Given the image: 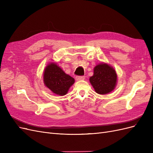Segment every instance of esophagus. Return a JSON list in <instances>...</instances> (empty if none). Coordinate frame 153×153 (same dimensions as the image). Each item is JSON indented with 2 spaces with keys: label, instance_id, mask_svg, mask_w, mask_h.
I'll use <instances>...</instances> for the list:
<instances>
[{
  "label": "esophagus",
  "instance_id": "1",
  "mask_svg": "<svg viewBox=\"0 0 153 153\" xmlns=\"http://www.w3.org/2000/svg\"><path fill=\"white\" fill-rule=\"evenodd\" d=\"M85 79V76H76V80L77 81H79V80H83Z\"/></svg>",
  "mask_w": 153,
  "mask_h": 153
}]
</instances>
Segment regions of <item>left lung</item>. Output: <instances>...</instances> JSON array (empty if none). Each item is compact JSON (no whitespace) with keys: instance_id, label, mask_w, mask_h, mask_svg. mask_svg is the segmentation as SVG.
<instances>
[{"instance_id":"1","label":"left lung","mask_w":153,"mask_h":153,"mask_svg":"<svg viewBox=\"0 0 153 153\" xmlns=\"http://www.w3.org/2000/svg\"><path fill=\"white\" fill-rule=\"evenodd\" d=\"M89 81L96 93L106 94L113 91L117 85V75L110 64L101 62L94 68L93 75Z\"/></svg>"}]
</instances>
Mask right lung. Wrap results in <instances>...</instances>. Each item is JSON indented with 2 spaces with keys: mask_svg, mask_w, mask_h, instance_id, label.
Wrapping results in <instances>:
<instances>
[{
  "mask_svg": "<svg viewBox=\"0 0 153 153\" xmlns=\"http://www.w3.org/2000/svg\"><path fill=\"white\" fill-rule=\"evenodd\" d=\"M43 82L53 93L64 96L75 83V79L64 72L56 63L50 62L45 68Z\"/></svg>",
  "mask_w": 153,
  "mask_h": 153,
  "instance_id": "add662e5",
  "label": "right lung"
}]
</instances>
